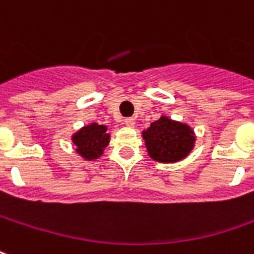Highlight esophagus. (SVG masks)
<instances>
[{
  "instance_id": "obj_1",
  "label": "esophagus",
  "mask_w": 254,
  "mask_h": 254,
  "mask_svg": "<svg viewBox=\"0 0 254 254\" xmlns=\"http://www.w3.org/2000/svg\"><path fill=\"white\" fill-rule=\"evenodd\" d=\"M124 122H125V125H127V127H134V118H127Z\"/></svg>"
}]
</instances>
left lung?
<instances>
[{
  "label": "left lung",
  "mask_w": 254,
  "mask_h": 254,
  "mask_svg": "<svg viewBox=\"0 0 254 254\" xmlns=\"http://www.w3.org/2000/svg\"><path fill=\"white\" fill-rule=\"evenodd\" d=\"M148 157L161 164L180 162L190 155L196 141V134L189 124L175 121L161 115L141 132Z\"/></svg>",
  "instance_id": "1"
}]
</instances>
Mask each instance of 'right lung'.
I'll return each instance as SVG.
<instances>
[{
	"instance_id": "obj_1",
	"label": "right lung",
	"mask_w": 254,
	"mask_h": 254,
	"mask_svg": "<svg viewBox=\"0 0 254 254\" xmlns=\"http://www.w3.org/2000/svg\"><path fill=\"white\" fill-rule=\"evenodd\" d=\"M109 127L97 122H90L71 134L72 147L84 161H96L102 157L110 143Z\"/></svg>"
}]
</instances>
